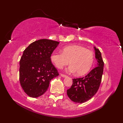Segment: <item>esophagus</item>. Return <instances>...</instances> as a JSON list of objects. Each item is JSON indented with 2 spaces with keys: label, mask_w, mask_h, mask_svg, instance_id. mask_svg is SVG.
I'll return each mask as SVG.
<instances>
[{
  "label": "esophagus",
  "mask_w": 123,
  "mask_h": 123,
  "mask_svg": "<svg viewBox=\"0 0 123 123\" xmlns=\"http://www.w3.org/2000/svg\"><path fill=\"white\" fill-rule=\"evenodd\" d=\"M60 75H61V77H67V75L64 74H62V73H61V74H60Z\"/></svg>",
  "instance_id": "1"
}]
</instances>
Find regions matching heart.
<instances>
[{
    "mask_svg": "<svg viewBox=\"0 0 123 123\" xmlns=\"http://www.w3.org/2000/svg\"><path fill=\"white\" fill-rule=\"evenodd\" d=\"M51 61L56 67L61 69L69 63L71 65L68 71L76 72L77 75L87 73L92 67L94 61L93 52L81 46L69 45L64 47L61 52H54L51 54Z\"/></svg>",
    "mask_w": 123,
    "mask_h": 123,
    "instance_id": "heart-1",
    "label": "heart"
}]
</instances>
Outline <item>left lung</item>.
Masks as SVG:
<instances>
[{"instance_id":"obj_1","label":"left lung","mask_w":123,"mask_h":123,"mask_svg":"<svg viewBox=\"0 0 123 123\" xmlns=\"http://www.w3.org/2000/svg\"><path fill=\"white\" fill-rule=\"evenodd\" d=\"M97 66L85 77L73 79V84L67 90L68 96L74 102L84 103L92 98L100 87L104 62L99 49L94 47Z\"/></svg>"}]
</instances>
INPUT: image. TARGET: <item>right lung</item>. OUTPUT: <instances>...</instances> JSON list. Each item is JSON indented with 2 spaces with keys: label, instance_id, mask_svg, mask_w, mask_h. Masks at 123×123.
Here are the masks:
<instances>
[{
  "label": "right lung",
  "instance_id": "right-lung-1",
  "mask_svg": "<svg viewBox=\"0 0 123 123\" xmlns=\"http://www.w3.org/2000/svg\"><path fill=\"white\" fill-rule=\"evenodd\" d=\"M58 44L57 41L40 39L31 43L23 51L19 61V82L30 97L44 94L50 80L59 75L50 58Z\"/></svg>",
  "mask_w": 123,
  "mask_h": 123
}]
</instances>
